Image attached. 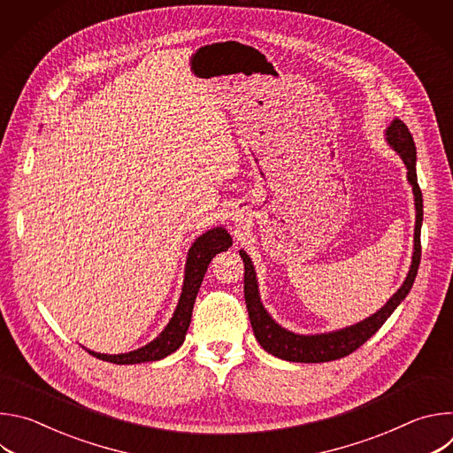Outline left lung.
Listing matches in <instances>:
<instances>
[{"label":"left lung","instance_id":"1","mask_svg":"<svg viewBox=\"0 0 453 453\" xmlns=\"http://www.w3.org/2000/svg\"><path fill=\"white\" fill-rule=\"evenodd\" d=\"M385 140L389 143L403 159L407 166V179L412 184L414 191V206H416V227H414V252H412V264L411 271L398 288V292L385 303L376 313L371 317L357 322L353 326L330 332V334H319V335H297L285 328H281L278 322L269 315L260 301V292H257L256 273L252 267L250 257L245 250H240L243 260V296L245 304L250 319V326L254 332L256 341L260 346L269 351L271 355L288 360V362H304V364H317V362H330L342 357H348L355 349H358L367 339H371L383 322L391 317V313L398 308V304L407 297L411 292L421 260V222H423V196L418 184L416 175V145L412 134L407 125L402 119H393V123L387 127Z\"/></svg>","mask_w":453,"mask_h":453}]
</instances>
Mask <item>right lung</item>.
<instances>
[{
	"label": "right lung",
	"instance_id": "add662e5",
	"mask_svg": "<svg viewBox=\"0 0 453 453\" xmlns=\"http://www.w3.org/2000/svg\"><path fill=\"white\" fill-rule=\"evenodd\" d=\"M233 245L229 233L224 227H215L199 236L193 245L188 250V260H186V274H184V285L180 292V299L177 303V308L173 311V317L166 325V328L156 337L152 342L147 346L121 353V355H104V353H95L89 351L93 357L112 362V364H142V362H154L168 357L179 346L184 342L189 320H191V311H193V303H196V297L199 294L201 283L204 280V274L208 271L210 262L213 260V256L227 250Z\"/></svg>",
	"mask_w": 453,
	"mask_h": 453
}]
</instances>
